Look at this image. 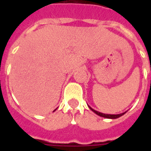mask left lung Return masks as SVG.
I'll return each mask as SVG.
<instances>
[{"label":"left lung","instance_id":"obj_1","mask_svg":"<svg viewBox=\"0 0 151 151\" xmlns=\"http://www.w3.org/2000/svg\"><path fill=\"white\" fill-rule=\"evenodd\" d=\"M89 108L91 109V111H93L95 112V114H97L98 116L102 117H104V118H108V119H116V118H119L121 116H123L124 114L126 113V111L125 112H123V113H120V114H116V115H111V114H104V113H102V112H99V111H97L94 110L93 108H91V107H89Z\"/></svg>","mask_w":151,"mask_h":151}]
</instances>
